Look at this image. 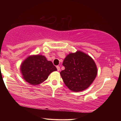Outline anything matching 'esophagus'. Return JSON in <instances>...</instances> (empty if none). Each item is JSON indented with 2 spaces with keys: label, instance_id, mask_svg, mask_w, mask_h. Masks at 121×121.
Instances as JSON below:
<instances>
[{
  "label": "esophagus",
  "instance_id": "obj_1",
  "mask_svg": "<svg viewBox=\"0 0 121 121\" xmlns=\"http://www.w3.org/2000/svg\"><path fill=\"white\" fill-rule=\"evenodd\" d=\"M56 68H57L58 71H60V67H59V66H57V67H56Z\"/></svg>",
  "mask_w": 121,
  "mask_h": 121
}]
</instances>
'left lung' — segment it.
Wrapping results in <instances>:
<instances>
[{
	"label": "left lung",
	"instance_id": "1",
	"mask_svg": "<svg viewBox=\"0 0 121 121\" xmlns=\"http://www.w3.org/2000/svg\"><path fill=\"white\" fill-rule=\"evenodd\" d=\"M65 69L60 73L65 85L74 92L82 91L92 83L97 69L91 57L82 51L71 53L63 62Z\"/></svg>",
	"mask_w": 121,
	"mask_h": 121
}]
</instances>
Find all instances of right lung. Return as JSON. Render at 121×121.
<instances>
[{
  "label": "right lung",
  "instance_id": "1",
  "mask_svg": "<svg viewBox=\"0 0 121 121\" xmlns=\"http://www.w3.org/2000/svg\"><path fill=\"white\" fill-rule=\"evenodd\" d=\"M57 70L51 61L47 60L44 56L39 54L28 57L20 67L23 78L33 85L42 83L51 73Z\"/></svg>",
  "mask_w": 121,
  "mask_h": 121
}]
</instances>
